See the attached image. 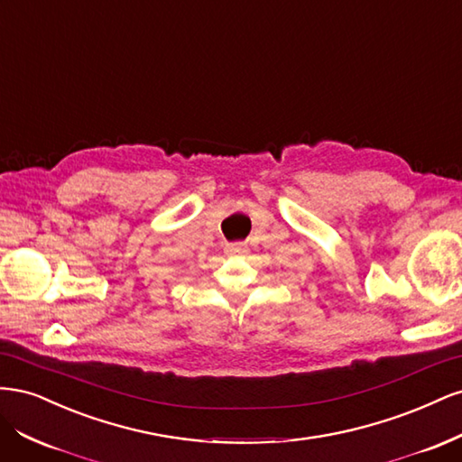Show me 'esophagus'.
<instances>
[{"label":"esophagus","mask_w":462,"mask_h":462,"mask_svg":"<svg viewBox=\"0 0 462 462\" xmlns=\"http://www.w3.org/2000/svg\"><path fill=\"white\" fill-rule=\"evenodd\" d=\"M226 253H227V254H231V256H235V254H243V253H245V246H243L241 243H229V245L226 246Z\"/></svg>","instance_id":"34e87169"}]
</instances>
